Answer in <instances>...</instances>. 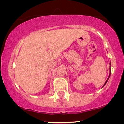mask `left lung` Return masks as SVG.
Segmentation results:
<instances>
[{
	"label": "left lung",
	"mask_w": 124,
	"mask_h": 124,
	"mask_svg": "<svg viewBox=\"0 0 124 124\" xmlns=\"http://www.w3.org/2000/svg\"><path fill=\"white\" fill-rule=\"evenodd\" d=\"M110 65H111V62H110ZM109 69H110V71H109V76H108V78H107V81H106V82H105V84H104V86H104L106 84V83L107 82V81H108V79H109V77H110V76H111V66H110Z\"/></svg>",
	"instance_id": "left-lung-1"
}]
</instances>
